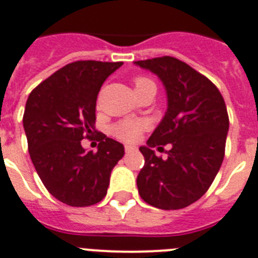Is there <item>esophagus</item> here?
<instances>
[{"label":"esophagus","instance_id":"esophagus-1","mask_svg":"<svg viewBox=\"0 0 258 258\" xmlns=\"http://www.w3.org/2000/svg\"><path fill=\"white\" fill-rule=\"evenodd\" d=\"M136 150H137L136 146H131V145L125 146V152H126V153H132V152H136Z\"/></svg>","mask_w":258,"mask_h":258}]
</instances>
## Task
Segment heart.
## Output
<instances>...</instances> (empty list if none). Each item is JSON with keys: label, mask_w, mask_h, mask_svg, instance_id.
<instances>
[{"label": "heart", "mask_w": 258, "mask_h": 258, "mask_svg": "<svg viewBox=\"0 0 258 258\" xmlns=\"http://www.w3.org/2000/svg\"><path fill=\"white\" fill-rule=\"evenodd\" d=\"M148 84H153L149 78L145 77H137L135 80V88L139 89L141 86L148 85ZM146 127L145 121H135V119H126V121H121V122L113 125L110 132L116 139L121 140L125 142H135L139 140L140 135L142 131Z\"/></svg>", "instance_id": "b5f03b06"}]
</instances>
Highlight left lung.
<instances>
[{
	"mask_svg": "<svg viewBox=\"0 0 258 258\" xmlns=\"http://www.w3.org/2000/svg\"><path fill=\"white\" fill-rule=\"evenodd\" d=\"M161 80L168 108L146 146L137 176L141 199L158 209H181L201 199L221 168L229 117L220 90L205 76L174 57L136 61ZM170 143L168 158L151 148Z\"/></svg>",
	"mask_w": 258,
	"mask_h": 258,
	"instance_id": "left-lung-1",
	"label": "left lung"
}]
</instances>
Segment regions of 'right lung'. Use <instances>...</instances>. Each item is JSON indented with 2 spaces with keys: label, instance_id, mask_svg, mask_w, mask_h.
I'll return each instance as SVG.
<instances>
[{
  "label": "right lung",
  "instance_id": "add662e5",
  "mask_svg": "<svg viewBox=\"0 0 258 258\" xmlns=\"http://www.w3.org/2000/svg\"><path fill=\"white\" fill-rule=\"evenodd\" d=\"M122 62L76 61L29 94L24 129L42 184L69 207H89L106 196L110 173L123 157L122 144L100 133L97 152L81 145L96 122V101L105 80Z\"/></svg>",
  "mask_w": 258,
  "mask_h": 258
}]
</instances>
